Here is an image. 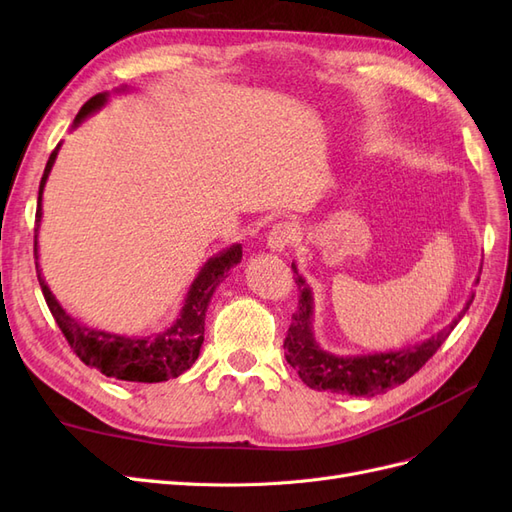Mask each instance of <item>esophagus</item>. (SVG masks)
Here are the masks:
<instances>
[{"label": "esophagus", "instance_id": "34e87169", "mask_svg": "<svg viewBox=\"0 0 512 512\" xmlns=\"http://www.w3.org/2000/svg\"><path fill=\"white\" fill-rule=\"evenodd\" d=\"M294 241H297V228L290 222H280L269 230L267 243L273 252H284Z\"/></svg>", "mask_w": 512, "mask_h": 512}]
</instances>
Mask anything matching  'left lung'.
Wrapping results in <instances>:
<instances>
[{"mask_svg": "<svg viewBox=\"0 0 512 512\" xmlns=\"http://www.w3.org/2000/svg\"><path fill=\"white\" fill-rule=\"evenodd\" d=\"M294 284L299 286V309L292 314L290 329L284 339L286 361L297 369L299 378L314 391H329L337 395L352 397H374L378 393H386L395 386L404 384L421 369L444 339L451 335L457 322L468 312L474 294L468 299L466 307L461 309L457 318L442 329L438 335H431L423 344L412 348H401L391 352L376 354H359V356H339L333 352L322 350L314 337V297L309 290L303 275L297 271L292 262Z\"/></svg>", "mask_w": 512, "mask_h": 512, "instance_id": "obj_1", "label": "left lung"}]
</instances>
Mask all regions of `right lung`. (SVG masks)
Instances as JSON below:
<instances>
[{"mask_svg": "<svg viewBox=\"0 0 512 512\" xmlns=\"http://www.w3.org/2000/svg\"><path fill=\"white\" fill-rule=\"evenodd\" d=\"M104 102H106V94H98L91 100H87L81 106L79 115L74 117V128L91 113H96L98 108H102ZM57 151H59V145L51 153V158L44 168V175L40 179L36 228H34L36 260H38V228L42 220V192H44L46 179H49L51 168L55 164ZM241 256H243L241 245L235 243L226 247V250L220 252L218 256L209 258L205 262V267L196 275V280L192 282L177 320L170 324L166 331L153 337H126V335H115V333L85 327V324L66 314V309L59 305L55 294L40 277L38 262H36V271H38L44 301L49 305L57 327L68 339L72 352L79 356L87 367L102 371V374L108 378H117L126 382H164L168 378L181 376L183 371L190 369L198 359L200 346L205 342V316H207V307L211 303L213 292L220 286L226 273L235 265H239Z\"/></svg>", "mask_w": 512, "mask_h": 512, "instance_id": "1", "label": "right lung"}]
</instances>
